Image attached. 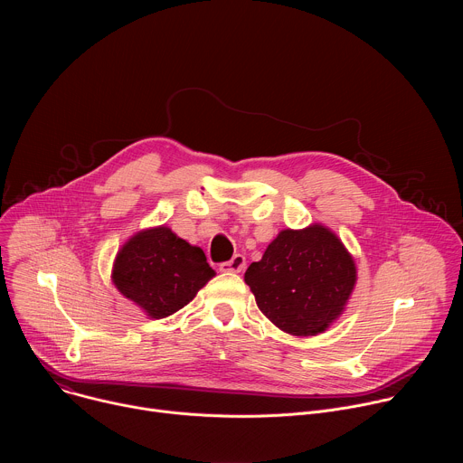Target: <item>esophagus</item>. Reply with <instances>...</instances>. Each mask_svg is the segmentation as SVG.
Returning a JSON list of instances; mask_svg holds the SVG:
<instances>
[{"label":"esophagus","mask_w":463,"mask_h":463,"mask_svg":"<svg viewBox=\"0 0 463 463\" xmlns=\"http://www.w3.org/2000/svg\"><path fill=\"white\" fill-rule=\"evenodd\" d=\"M243 268H245L243 254H234L229 261L220 263V271H223V273H240Z\"/></svg>","instance_id":"1"}]
</instances>
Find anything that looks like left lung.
<instances>
[{
  "label": "left lung",
  "mask_w": 463,
  "mask_h": 463,
  "mask_svg": "<svg viewBox=\"0 0 463 463\" xmlns=\"http://www.w3.org/2000/svg\"><path fill=\"white\" fill-rule=\"evenodd\" d=\"M352 254L335 232L315 223L286 229L245 271L260 311L282 332L311 337L337 320L355 288Z\"/></svg>",
  "instance_id": "1"
}]
</instances>
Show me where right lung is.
Listing matches in <instances>:
<instances>
[{
    "instance_id": "obj_1",
    "label": "right lung",
    "mask_w": 463,
    "mask_h": 463,
    "mask_svg": "<svg viewBox=\"0 0 463 463\" xmlns=\"http://www.w3.org/2000/svg\"><path fill=\"white\" fill-rule=\"evenodd\" d=\"M205 252L161 225L131 236L117 252L111 280L150 318L184 307L213 277Z\"/></svg>"
}]
</instances>
